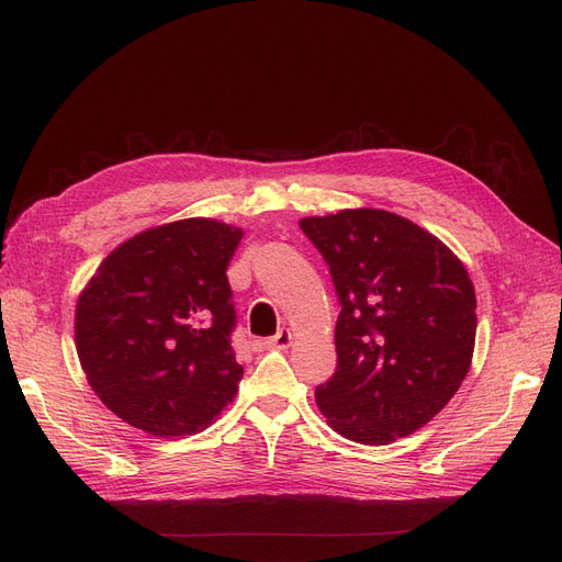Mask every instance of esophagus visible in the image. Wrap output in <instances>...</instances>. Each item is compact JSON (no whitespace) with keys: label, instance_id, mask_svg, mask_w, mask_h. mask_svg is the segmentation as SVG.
Masks as SVG:
<instances>
[{"label":"esophagus","instance_id":"obj_1","mask_svg":"<svg viewBox=\"0 0 562 562\" xmlns=\"http://www.w3.org/2000/svg\"><path fill=\"white\" fill-rule=\"evenodd\" d=\"M289 345H292V330H286V328L278 330V334H276L273 338L266 340V347H268V349H286Z\"/></svg>","mask_w":562,"mask_h":562}]
</instances>
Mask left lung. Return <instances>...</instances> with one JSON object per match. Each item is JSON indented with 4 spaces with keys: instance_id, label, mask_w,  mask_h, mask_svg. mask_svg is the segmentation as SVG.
Wrapping results in <instances>:
<instances>
[{
    "instance_id": "8db88e82",
    "label": "left lung",
    "mask_w": 562,
    "mask_h": 562,
    "mask_svg": "<svg viewBox=\"0 0 562 562\" xmlns=\"http://www.w3.org/2000/svg\"><path fill=\"white\" fill-rule=\"evenodd\" d=\"M340 315L338 370L315 391L326 424L361 445L426 426L463 384L476 296L463 261L426 228L378 207L303 217Z\"/></svg>"
}]
</instances>
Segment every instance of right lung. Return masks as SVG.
<instances>
[{
  "mask_svg": "<svg viewBox=\"0 0 562 562\" xmlns=\"http://www.w3.org/2000/svg\"><path fill=\"white\" fill-rule=\"evenodd\" d=\"M243 228L190 217L153 226L101 261L76 305V351L99 401L157 438L203 430L243 366L226 268Z\"/></svg>",
  "mask_w": 562,
  "mask_h": 562,
  "instance_id": "right-lung-1",
  "label": "right lung"
}]
</instances>
